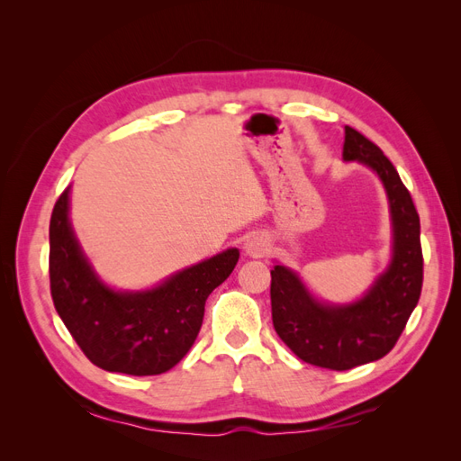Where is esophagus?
<instances>
[{
    "mask_svg": "<svg viewBox=\"0 0 461 461\" xmlns=\"http://www.w3.org/2000/svg\"><path fill=\"white\" fill-rule=\"evenodd\" d=\"M267 249H269V242L263 234L248 236L246 242H244V254L249 256V258H261V256L267 254Z\"/></svg>",
    "mask_w": 461,
    "mask_h": 461,
    "instance_id": "1",
    "label": "esophagus"
}]
</instances>
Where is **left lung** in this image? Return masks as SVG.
<instances>
[{"label": "left lung", "mask_w": 461, "mask_h": 461, "mask_svg": "<svg viewBox=\"0 0 461 461\" xmlns=\"http://www.w3.org/2000/svg\"><path fill=\"white\" fill-rule=\"evenodd\" d=\"M344 161H359L386 190L393 221V258L359 300L327 303L285 265L271 269L273 327L305 364L346 371L393 350L421 296L423 254L420 215L394 165L364 134L344 129Z\"/></svg>", "instance_id": "8db88e82"}]
</instances>
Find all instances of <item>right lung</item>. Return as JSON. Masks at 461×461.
<instances>
[{
    "label": "right lung",
    "instance_id": "1",
    "mask_svg": "<svg viewBox=\"0 0 461 461\" xmlns=\"http://www.w3.org/2000/svg\"><path fill=\"white\" fill-rule=\"evenodd\" d=\"M68 192L71 186L55 202L50 221L55 310L94 366L136 376L169 371L196 340L205 300L227 281L240 252L229 248L149 290H115L82 252L68 219Z\"/></svg>",
    "mask_w": 461,
    "mask_h": 461
}]
</instances>
